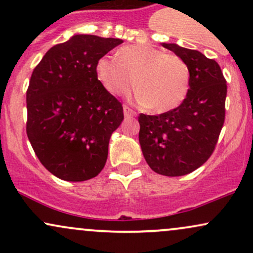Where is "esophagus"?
<instances>
[{
	"instance_id": "obj_1",
	"label": "esophagus",
	"mask_w": 253,
	"mask_h": 253,
	"mask_svg": "<svg viewBox=\"0 0 253 253\" xmlns=\"http://www.w3.org/2000/svg\"><path fill=\"white\" fill-rule=\"evenodd\" d=\"M124 115H125V118H133V117H135L136 113L133 109H130L129 107L125 106L124 107Z\"/></svg>"
}]
</instances>
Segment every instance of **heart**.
Returning <instances> with one entry per match:
<instances>
[{
	"instance_id": "heart-1",
	"label": "heart",
	"mask_w": 253,
	"mask_h": 253,
	"mask_svg": "<svg viewBox=\"0 0 253 253\" xmlns=\"http://www.w3.org/2000/svg\"><path fill=\"white\" fill-rule=\"evenodd\" d=\"M97 78L110 94L125 95L138 86L135 98L153 112L177 108L187 97L189 68L182 58L147 43L125 46L117 56L106 54L96 63Z\"/></svg>"
}]
</instances>
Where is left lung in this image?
Wrapping results in <instances>:
<instances>
[{"label":"left lung","mask_w":253,"mask_h":253,"mask_svg":"<svg viewBox=\"0 0 253 253\" xmlns=\"http://www.w3.org/2000/svg\"><path fill=\"white\" fill-rule=\"evenodd\" d=\"M162 46L189 68L190 85L178 107L159 115H139V143L146 163L159 175L193 172L213 153L225 121L227 85L219 64L177 43Z\"/></svg>","instance_id":"left-lung-1"}]
</instances>
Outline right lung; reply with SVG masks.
I'll return each instance as SVG.
<instances>
[{"instance_id":"right-lung-1","label":"right lung","mask_w":253,"mask_h":253,"mask_svg":"<svg viewBox=\"0 0 253 253\" xmlns=\"http://www.w3.org/2000/svg\"><path fill=\"white\" fill-rule=\"evenodd\" d=\"M121 39L76 34L51 47L31 76L26 130L42 164L64 181L102 171L123 104L97 80L96 63Z\"/></svg>"}]
</instances>
